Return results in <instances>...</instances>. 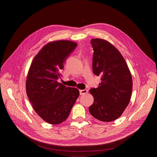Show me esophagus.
I'll use <instances>...</instances> for the list:
<instances>
[{"label": "esophagus", "mask_w": 157, "mask_h": 157, "mask_svg": "<svg viewBox=\"0 0 157 157\" xmlns=\"http://www.w3.org/2000/svg\"><path fill=\"white\" fill-rule=\"evenodd\" d=\"M88 91L87 90V89H83V90H79V94L80 95H83V94H85L86 93H87Z\"/></svg>", "instance_id": "obj_1"}]
</instances>
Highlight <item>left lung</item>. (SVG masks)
I'll list each match as a JSON object with an SVG mask.
<instances>
[{
	"instance_id": "obj_1",
	"label": "left lung",
	"mask_w": 157,
	"mask_h": 157,
	"mask_svg": "<svg viewBox=\"0 0 157 157\" xmlns=\"http://www.w3.org/2000/svg\"><path fill=\"white\" fill-rule=\"evenodd\" d=\"M91 43L94 51L93 73L101 76V82L98 88L89 90L94 102L89 110L96 119L111 122L118 119L129 104L132 91L131 73L113 44L101 38H93Z\"/></svg>"
}]
</instances>
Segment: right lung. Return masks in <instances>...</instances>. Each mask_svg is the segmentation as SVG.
<instances>
[{"label": "right lung", "mask_w": 157, "mask_h": 157, "mask_svg": "<svg viewBox=\"0 0 157 157\" xmlns=\"http://www.w3.org/2000/svg\"><path fill=\"white\" fill-rule=\"evenodd\" d=\"M78 44L56 40L43 46L34 57L26 79V92L36 113L50 124L66 120L79 95L76 87L58 82L63 63Z\"/></svg>", "instance_id": "obj_1"}]
</instances>
